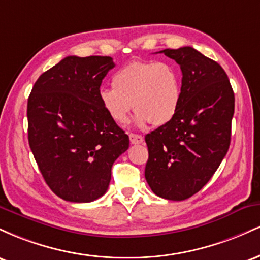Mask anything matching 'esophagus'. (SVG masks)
Wrapping results in <instances>:
<instances>
[{
	"mask_svg": "<svg viewBox=\"0 0 260 260\" xmlns=\"http://www.w3.org/2000/svg\"><path fill=\"white\" fill-rule=\"evenodd\" d=\"M129 140L132 144H142L144 142V138L139 134H134V133H129Z\"/></svg>",
	"mask_w": 260,
	"mask_h": 260,
	"instance_id": "obj_1",
	"label": "esophagus"
}]
</instances>
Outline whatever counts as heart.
Here are the masks:
<instances>
[{"mask_svg":"<svg viewBox=\"0 0 260 260\" xmlns=\"http://www.w3.org/2000/svg\"><path fill=\"white\" fill-rule=\"evenodd\" d=\"M112 88H101L99 103L117 124H124L131 111L134 123L164 126L175 118L182 101V77L172 62L134 61L120 68L111 78Z\"/></svg>","mask_w":260,"mask_h":260,"instance_id":"heart-1","label":"heart"}]
</instances>
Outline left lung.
Instances as JSON below:
<instances>
[{
  "mask_svg": "<svg viewBox=\"0 0 260 260\" xmlns=\"http://www.w3.org/2000/svg\"><path fill=\"white\" fill-rule=\"evenodd\" d=\"M182 71V101L170 123L145 136V180L156 196L184 201L213 177L230 147L235 95L217 62L193 47L160 51Z\"/></svg>",
  "mask_w": 260,
  "mask_h": 260,
  "instance_id": "1",
  "label": "left lung"
}]
</instances>
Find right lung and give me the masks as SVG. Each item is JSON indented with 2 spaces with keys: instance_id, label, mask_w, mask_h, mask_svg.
Masks as SVG:
<instances>
[{
  "instance_id": "1",
  "label": "right lung",
  "mask_w": 260,
  "mask_h": 260,
  "mask_svg": "<svg viewBox=\"0 0 260 260\" xmlns=\"http://www.w3.org/2000/svg\"><path fill=\"white\" fill-rule=\"evenodd\" d=\"M113 67L109 56H68L41 74L29 95V145L47 186L67 202L105 194L113 162L129 147L98 96Z\"/></svg>"
}]
</instances>
